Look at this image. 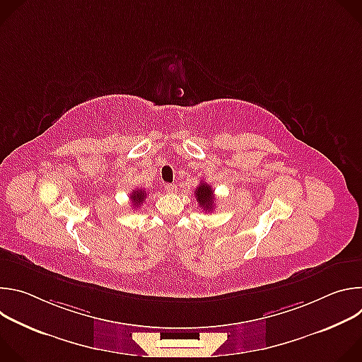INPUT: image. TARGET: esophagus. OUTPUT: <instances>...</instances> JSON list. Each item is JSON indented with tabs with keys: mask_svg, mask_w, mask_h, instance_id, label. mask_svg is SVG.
<instances>
[{
	"mask_svg": "<svg viewBox=\"0 0 362 362\" xmlns=\"http://www.w3.org/2000/svg\"><path fill=\"white\" fill-rule=\"evenodd\" d=\"M165 190L168 193H176L177 192V186L173 185V183H168V185H165Z\"/></svg>",
	"mask_w": 362,
	"mask_h": 362,
	"instance_id": "esophagus-1",
	"label": "esophagus"
}]
</instances>
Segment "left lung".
<instances>
[{
	"label": "left lung",
	"instance_id": "obj_1",
	"mask_svg": "<svg viewBox=\"0 0 362 362\" xmlns=\"http://www.w3.org/2000/svg\"><path fill=\"white\" fill-rule=\"evenodd\" d=\"M194 197L199 203L200 208L206 212H214L215 209V196H214V189L206 182H200L197 189L194 190Z\"/></svg>",
	"mask_w": 362,
	"mask_h": 362
}]
</instances>
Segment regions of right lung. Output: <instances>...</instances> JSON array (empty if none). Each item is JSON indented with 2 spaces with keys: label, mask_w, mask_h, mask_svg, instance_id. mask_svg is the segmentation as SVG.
I'll return each mask as SVG.
<instances>
[{
  "label": "right lung",
  "mask_w": 362,
  "mask_h": 362,
  "mask_svg": "<svg viewBox=\"0 0 362 362\" xmlns=\"http://www.w3.org/2000/svg\"><path fill=\"white\" fill-rule=\"evenodd\" d=\"M130 200H132L133 208L137 209L139 206L143 204V202L146 200V190H143V189H136V190H133L132 194H130Z\"/></svg>",
  "instance_id": "right-lung-1"
}]
</instances>
